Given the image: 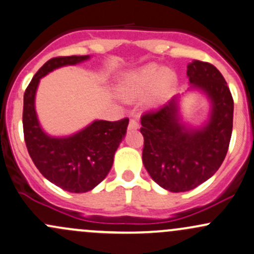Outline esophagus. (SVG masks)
Masks as SVG:
<instances>
[{
	"mask_svg": "<svg viewBox=\"0 0 254 254\" xmlns=\"http://www.w3.org/2000/svg\"><path fill=\"white\" fill-rule=\"evenodd\" d=\"M138 128H139V122L136 121V120H130L129 125H128V129L134 130V129H138Z\"/></svg>",
	"mask_w": 254,
	"mask_h": 254,
	"instance_id": "esophagus-1",
	"label": "esophagus"
}]
</instances>
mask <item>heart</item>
Returning <instances> with one entry per match:
<instances>
[{"label": "heart", "mask_w": 254, "mask_h": 254, "mask_svg": "<svg viewBox=\"0 0 254 254\" xmlns=\"http://www.w3.org/2000/svg\"><path fill=\"white\" fill-rule=\"evenodd\" d=\"M174 81L175 78L170 70L157 64H149L138 70L125 73L118 85V93L126 101H133L153 89L149 105L157 107L169 95Z\"/></svg>", "instance_id": "b5f03b06"}]
</instances>
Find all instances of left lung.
<instances>
[{
	"mask_svg": "<svg viewBox=\"0 0 254 254\" xmlns=\"http://www.w3.org/2000/svg\"><path fill=\"white\" fill-rule=\"evenodd\" d=\"M190 91L210 101L209 119L192 127L182 121L180 96L158 112L141 116L142 163L152 180L170 192H187L209 180L227 155L233 130L234 102L215 65L193 60L187 65Z\"/></svg>",
	"mask_w": 254,
	"mask_h": 254,
	"instance_id": "1",
	"label": "left lung"
}]
</instances>
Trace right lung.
I'll list each match as a JSON object with an SVG mask.
<instances>
[{
	"label": "right lung",
	"mask_w": 254,
	"mask_h": 254,
	"mask_svg": "<svg viewBox=\"0 0 254 254\" xmlns=\"http://www.w3.org/2000/svg\"><path fill=\"white\" fill-rule=\"evenodd\" d=\"M89 59L90 55L49 60L36 73L24 95L22 126L28 153L47 180L72 193L93 190L107 178L116 150L126 135L129 120L114 122L95 120L72 135H49L38 121L36 92L41 79L48 73Z\"/></svg>",
	"instance_id": "add662e5"
}]
</instances>
